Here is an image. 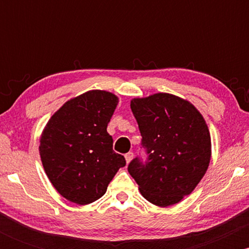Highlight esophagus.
I'll use <instances>...</instances> for the list:
<instances>
[{"instance_id":"obj_1","label":"esophagus","mask_w":249,"mask_h":249,"mask_svg":"<svg viewBox=\"0 0 249 249\" xmlns=\"http://www.w3.org/2000/svg\"><path fill=\"white\" fill-rule=\"evenodd\" d=\"M132 158H133V153H132V152H128V153L125 154V159H126L127 164H128V162H130L131 160H132Z\"/></svg>"}]
</instances>
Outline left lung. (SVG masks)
<instances>
[{
    "label": "left lung",
    "instance_id": "8db88e82",
    "mask_svg": "<svg viewBox=\"0 0 249 249\" xmlns=\"http://www.w3.org/2000/svg\"><path fill=\"white\" fill-rule=\"evenodd\" d=\"M148 160L136 158L128 172L151 204L167 207L193 192L212 156L211 134L201 113L187 99L158 92L131 101Z\"/></svg>",
    "mask_w": 249,
    "mask_h": 249
}]
</instances>
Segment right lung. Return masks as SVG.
Returning a JSON list of instances; mask_svg holds the SVG:
<instances>
[{"label": "right lung", "mask_w": 249, "mask_h": 249, "mask_svg": "<svg viewBox=\"0 0 249 249\" xmlns=\"http://www.w3.org/2000/svg\"><path fill=\"white\" fill-rule=\"evenodd\" d=\"M118 97L90 90L65 102L51 116L39 138L45 173L63 198L89 205L102 198L126 161L112 148L107 127Z\"/></svg>", "instance_id": "right-lung-1"}]
</instances>
